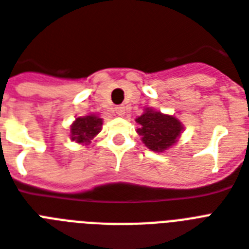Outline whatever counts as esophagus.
I'll return each mask as SVG.
<instances>
[{
    "instance_id": "34e87169",
    "label": "esophagus",
    "mask_w": 249,
    "mask_h": 249,
    "mask_svg": "<svg viewBox=\"0 0 249 249\" xmlns=\"http://www.w3.org/2000/svg\"><path fill=\"white\" fill-rule=\"evenodd\" d=\"M115 112H116L117 116H124L125 107H123V106H119V107H116V108H115Z\"/></svg>"
}]
</instances>
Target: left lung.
Segmentation results:
<instances>
[{
    "label": "left lung",
    "mask_w": 249,
    "mask_h": 249,
    "mask_svg": "<svg viewBox=\"0 0 249 249\" xmlns=\"http://www.w3.org/2000/svg\"><path fill=\"white\" fill-rule=\"evenodd\" d=\"M136 121L140 124L137 133L142 137V142L155 152H163L172 147L183 130V125L178 119L152 108L144 109Z\"/></svg>",
    "instance_id": "1"
}]
</instances>
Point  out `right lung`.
Returning a JSON list of instances; mask_svg holds the SVG:
<instances>
[{"instance_id":"add662e5","label":"right lung","mask_w":249,"mask_h":249,"mask_svg":"<svg viewBox=\"0 0 249 249\" xmlns=\"http://www.w3.org/2000/svg\"><path fill=\"white\" fill-rule=\"evenodd\" d=\"M103 120L95 113L77 117L71 125V140L77 143L89 144L94 137L101 132Z\"/></svg>"}]
</instances>
